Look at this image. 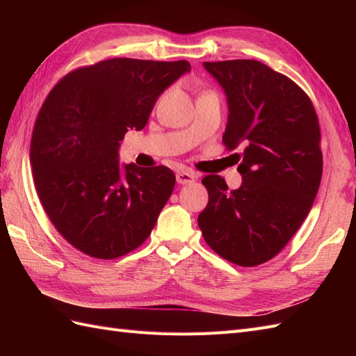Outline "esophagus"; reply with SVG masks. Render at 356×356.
<instances>
[{
    "label": "esophagus",
    "instance_id": "34e87169",
    "mask_svg": "<svg viewBox=\"0 0 356 356\" xmlns=\"http://www.w3.org/2000/svg\"><path fill=\"white\" fill-rule=\"evenodd\" d=\"M197 179V175L193 174V172H187V170H181L177 174V182L178 184H191V182H195Z\"/></svg>",
    "mask_w": 356,
    "mask_h": 356
}]
</instances>
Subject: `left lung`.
Instances as JSON below:
<instances>
[{
    "instance_id": "1",
    "label": "left lung",
    "mask_w": 356,
    "mask_h": 356,
    "mask_svg": "<svg viewBox=\"0 0 356 356\" xmlns=\"http://www.w3.org/2000/svg\"><path fill=\"white\" fill-rule=\"evenodd\" d=\"M229 105L222 143L243 147L239 188L220 175L202 184L209 200L197 217L207 243L242 267L263 264L293 238L322 177L316 111L298 86L252 59L203 62Z\"/></svg>"
}]
</instances>
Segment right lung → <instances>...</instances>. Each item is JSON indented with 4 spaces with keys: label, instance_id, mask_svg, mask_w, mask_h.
I'll list each match as a JSON object with an SVG mask.
<instances>
[{
    "label": "right lung",
    "instance_id": "right-lung-1",
    "mask_svg": "<svg viewBox=\"0 0 356 356\" xmlns=\"http://www.w3.org/2000/svg\"><path fill=\"white\" fill-rule=\"evenodd\" d=\"M190 70L187 60L115 58L71 71L49 93L32 131V175L50 221L79 251L113 260L152 233L175 175L166 166H122L118 147Z\"/></svg>",
    "mask_w": 356,
    "mask_h": 356
}]
</instances>
